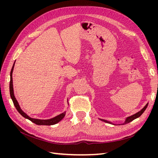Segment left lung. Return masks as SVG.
I'll return each instance as SVG.
<instances>
[{
  "label": "left lung",
  "mask_w": 158,
  "mask_h": 158,
  "mask_svg": "<svg viewBox=\"0 0 158 158\" xmlns=\"http://www.w3.org/2000/svg\"><path fill=\"white\" fill-rule=\"evenodd\" d=\"M148 103L146 105V106H145L144 107H143V109H142L140 110V111H138V113H135V114H132V115H131V116H130V117H127V118H126V119H125V122H124L123 124H121V125H125V124L128 123H130V122L132 121L133 120H135V119H136V118H138L139 117H140V116L142 115V114L144 112V111L146 110V109L147 108V107H148ZM99 120H101V121H103V122H106V123H107L112 124V125H114V123H111V122H110V121H107V120H104V119H102V118H99ZM119 125H120V124H119Z\"/></svg>",
  "instance_id": "1"
}]
</instances>
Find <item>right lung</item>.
<instances>
[{
	"mask_svg": "<svg viewBox=\"0 0 158 158\" xmlns=\"http://www.w3.org/2000/svg\"><path fill=\"white\" fill-rule=\"evenodd\" d=\"M14 64H15V62H14V63L12 66V68L11 69L10 71V97L11 99L13 102V103L14 105V106H15L16 109H17V111L19 112L21 115L22 117H23L24 118L28 119V120L31 121V122H33V123L36 124L37 125H55V124L58 123L59 122H60L62 119L64 118V117L65 116L66 114V111H64L63 113H60L59 115H57L53 118H50V119H37V118H31L30 117H29L27 115V114L23 112L20 105H19L17 99H16L15 96H14V88H13V80H12V73H13V70H14ZM68 102V100H67Z\"/></svg>",
	"mask_w": 158,
	"mask_h": 158,
	"instance_id": "right-lung-1",
	"label": "right lung"
}]
</instances>
